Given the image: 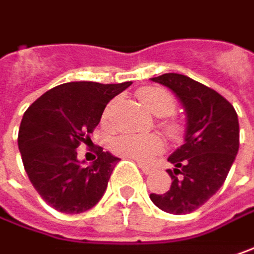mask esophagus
<instances>
[{"mask_svg": "<svg viewBox=\"0 0 254 254\" xmlns=\"http://www.w3.org/2000/svg\"><path fill=\"white\" fill-rule=\"evenodd\" d=\"M138 167L143 170V173H144V174H150V173H151V167H150V166H147V164L138 163Z\"/></svg>", "mask_w": 254, "mask_h": 254, "instance_id": "esophagus-1", "label": "esophagus"}]
</instances>
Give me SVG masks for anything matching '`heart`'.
<instances>
[{
  "mask_svg": "<svg viewBox=\"0 0 254 254\" xmlns=\"http://www.w3.org/2000/svg\"><path fill=\"white\" fill-rule=\"evenodd\" d=\"M140 101L146 106L153 114L164 117L170 116L176 110V100L174 97L164 88L160 87H146L141 88L138 93ZM114 108V101L110 103L104 111L103 119L107 121L111 116V111ZM167 130L170 133H177L179 127L176 124H167ZM111 148L114 153L120 154L123 157L138 160V161H148L156 153H159L163 148V143L160 137L150 134V135H138V134H123L120 137H116L111 141Z\"/></svg>",
  "mask_w": 254,
  "mask_h": 254,
  "instance_id": "obj_1",
  "label": "heart"
}]
</instances>
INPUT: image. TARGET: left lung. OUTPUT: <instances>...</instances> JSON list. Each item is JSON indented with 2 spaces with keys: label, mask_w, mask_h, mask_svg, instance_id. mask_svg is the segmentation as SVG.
<instances>
[{
  "label": "left lung",
  "mask_w": 254,
  "mask_h": 254,
  "mask_svg": "<svg viewBox=\"0 0 254 254\" xmlns=\"http://www.w3.org/2000/svg\"><path fill=\"white\" fill-rule=\"evenodd\" d=\"M176 94L186 111L184 143L170 157L174 166L169 191L151 193L166 213L187 214L203 206L222 187L239 151V120L233 106L217 91L183 74L151 78Z\"/></svg>",
  "instance_id": "1"
}]
</instances>
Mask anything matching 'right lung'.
<instances>
[{
	"mask_svg": "<svg viewBox=\"0 0 254 254\" xmlns=\"http://www.w3.org/2000/svg\"><path fill=\"white\" fill-rule=\"evenodd\" d=\"M131 81L100 84L74 81L57 85L35 100L22 116L18 148L24 169L38 194L61 213L78 214L101 200L119 157L97 151L90 166L77 159L103 111Z\"/></svg>",
	"mask_w": 254,
	"mask_h": 254,
	"instance_id": "add662e5",
	"label": "right lung"
}]
</instances>
